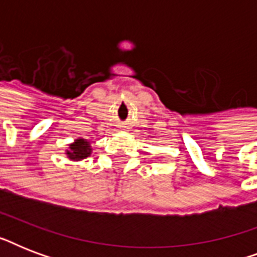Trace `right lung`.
<instances>
[{
  "label": "right lung",
  "instance_id": "right-lung-1",
  "mask_svg": "<svg viewBox=\"0 0 257 257\" xmlns=\"http://www.w3.org/2000/svg\"><path fill=\"white\" fill-rule=\"evenodd\" d=\"M92 149L89 147V143L84 139H78L69 145V151H66V155L70 160H82L90 155Z\"/></svg>",
  "mask_w": 257,
  "mask_h": 257
}]
</instances>
